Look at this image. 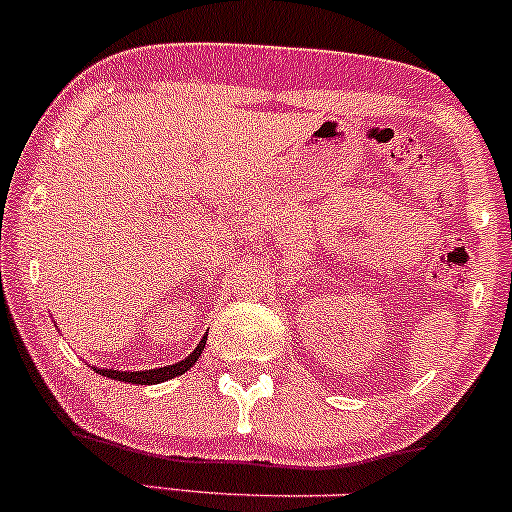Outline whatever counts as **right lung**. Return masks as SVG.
<instances>
[{"mask_svg": "<svg viewBox=\"0 0 512 512\" xmlns=\"http://www.w3.org/2000/svg\"><path fill=\"white\" fill-rule=\"evenodd\" d=\"M204 344H207V337H204L202 342L197 344V349L192 351V354L187 356L185 361L175 363V366L154 368V370H137V373H120V370L103 368L101 375H108V378H113V380H122V383H134V385H156V383H163V380H170V378H175V375H182V373H185V370H190L192 363H197V358L202 356Z\"/></svg>", "mask_w": 512, "mask_h": 512, "instance_id": "add662e5", "label": "right lung"}]
</instances>
